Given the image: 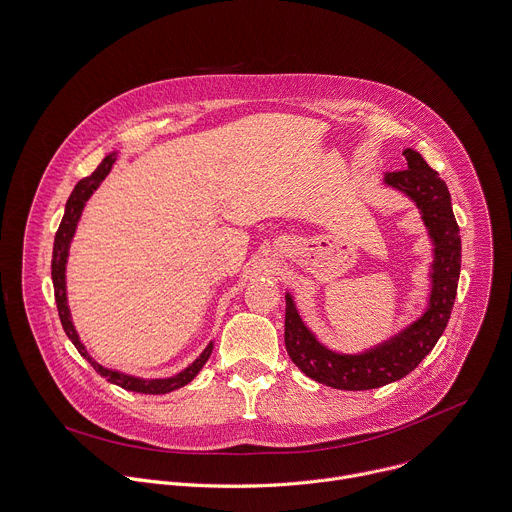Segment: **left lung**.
<instances>
[{
	"instance_id": "left-lung-1",
	"label": "left lung",
	"mask_w": 512,
	"mask_h": 512,
	"mask_svg": "<svg viewBox=\"0 0 512 512\" xmlns=\"http://www.w3.org/2000/svg\"><path fill=\"white\" fill-rule=\"evenodd\" d=\"M405 170L387 172L385 184L407 194L419 208L433 241L431 294L425 314L391 340L360 354H338L316 340L294 300L285 296V348L310 379L342 389L367 391L409 375L444 334L458 291L462 241L446 182L415 150H405Z\"/></svg>"
}]
</instances>
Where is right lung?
<instances>
[{
    "label": "right lung",
    "instance_id": "add662e5",
    "mask_svg": "<svg viewBox=\"0 0 512 512\" xmlns=\"http://www.w3.org/2000/svg\"><path fill=\"white\" fill-rule=\"evenodd\" d=\"M117 156L115 154H109L99 166L97 170L83 178L75 190L70 192L68 200H66V208H64V216H62V223L56 231V237H54V249H52V283H54V300H56V308H58V316H60V322H62V328L66 332V336L72 340V344L77 346V350L81 352L83 358H87L91 362V367L101 375L105 377L109 383L121 387V389H127V391H133V393H143V395H166L170 391H176L184 385H188L198 373L200 369L204 367V362L208 360L210 352H212V342L204 348V352L190 364L188 369H184L182 373L170 377V379H152V381H145V379H137V377H131V375H125V373H119V371H111V369H105L101 367L99 362H95L89 352L85 350L83 342L79 340V334L75 330V326H72V320H70V312H68V304H66V259H68V247H70V241H72V235H75L77 231V223L81 218V212L87 204V200L91 198V194L99 188V184L105 180V176L111 172L113 164H115Z\"/></svg>",
    "mask_w": 512,
    "mask_h": 512
}]
</instances>
